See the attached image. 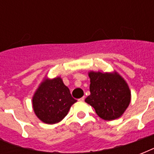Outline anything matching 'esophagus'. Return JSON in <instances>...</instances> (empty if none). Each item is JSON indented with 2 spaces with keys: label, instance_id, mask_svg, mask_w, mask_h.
<instances>
[{
  "label": "esophagus",
  "instance_id": "1",
  "mask_svg": "<svg viewBox=\"0 0 154 154\" xmlns=\"http://www.w3.org/2000/svg\"><path fill=\"white\" fill-rule=\"evenodd\" d=\"M85 96H83L82 97H81V98L79 99V101H83L85 100Z\"/></svg>",
  "mask_w": 154,
  "mask_h": 154
}]
</instances>
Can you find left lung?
Returning a JSON list of instances; mask_svg holds the SVG:
<instances>
[{"mask_svg":"<svg viewBox=\"0 0 154 154\" xmlns=\"http://www.w3.org/2000/svg\"><path fill=\"white\" fill-rule=\"evenodd\" d=\"M90 95L85 102L93 106L99 117L106 121L117 119L129 106L131 94L123 78L115 72H90Z\"/></svg>","mask_w":154,"mask_h":154,"instance_id":"8db88e82","label":"left lung"}]
</instances>
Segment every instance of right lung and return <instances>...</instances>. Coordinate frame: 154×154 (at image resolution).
I'll use <instances>...</instances> for the list:
<instances>
[{
    "label": "right lung",
    "instance_id": "right-lung-1",
    "mask_svg": "<svg viewBox=\"0 0 154 154\" xmlns=\"http://www.w3.org/2000/svg\"><path fill=\"white\" fill-rule=\"evenodd\" d=\"M76 101L62 80L57 77L40 85L32 98V106L40 120L46 124H55L67 115Z\"/></svg>",
    "mask_w": 154,
    "mask_h": 154
}]
</instances>
